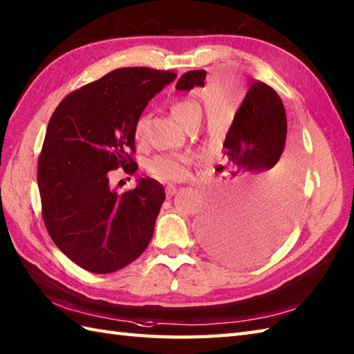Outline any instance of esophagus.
Segmentation results:
<instances>
[{"label": "esophagus", "instance_id": "1", "mask_svg": "<svg viewBox=\"0 0 354 354\" xmlns=\"http://www.w3.org/2000/svg\"><path fill=\"white\" fill-rule=\"evenodd\" d=\"M178 193L176 185H167V196H173V194Z\"/></svg>", "mask_w": 354, "mask_h": 354}]
</instances>
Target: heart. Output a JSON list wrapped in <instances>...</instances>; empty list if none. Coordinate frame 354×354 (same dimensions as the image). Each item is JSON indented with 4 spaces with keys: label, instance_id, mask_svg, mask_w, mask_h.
I'll return each mask as SVG.
<instances>
[{
    "label": "heart",
    "instance_id": "heart-1",
    "mask_svg": "<svg viewBox=\"0 0 354 354\" xmlns=\"http://www.w3.org/2000/svg\"><path fill=\"white\" fill-rule=\"evenodd\" d=\"M194 114H201V106L193 100H179L173 103L171 115L176 122L184 127L189 122L190 117ZM146 118L140 117L133 126V138L137 142H141L142 135H145ZM192 156L187 153H158L153 155L147 161V171L156 178L158 181L164 183H179L189 176L190 173Z\"/></svg>",
    "mask_w": 354,
    "mask_h": 354
}]
</instances>
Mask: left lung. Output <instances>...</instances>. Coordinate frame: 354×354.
Here are the masks:
<instances>
[{"instance_id": "obj_1", "label": "left lung", "mask_w": 354, "mask_h": 354, "mask_svg": "<svg viewBox=\"0 0 354 354\" xmlns=\"http://www.w3.org/2000/svg\"><path fill=\"white\" fill-rule=\"evenodd\" d=\"M205 76L204 70L185 73L176 89L204 88ZM286 135L288 118L280 95L257 80L248 89L223 141L222 198L207 209L198 227L202 243L216 257L252 265L283 242L290 223L289 208L269 199L268 190L278 176Z\"/></svg>"}]
</instances>
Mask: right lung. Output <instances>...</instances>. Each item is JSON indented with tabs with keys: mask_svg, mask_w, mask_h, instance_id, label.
I'll list each match as a JSON object with an SVG mask.
<instances>
[{
	"mask_svg": "<svg viewBox=\"0 0 354 354\" xmlns=\"http://www.w3.org/2000/svg\"><path fill=\"white\" fill-rule=\"evenodd\" d=\"M175 79L146 66L118 68L66 95L50 118L37 164L44 223L59 250L89 272L127 266L153 236L164 187L146 176L118 194L109 173L137 170L135 122Z\"/></svg>",
	"mask_w": 354,
	"mask_h": 354,
	"instance_id": "add662e5",
	"label": "right lung"
}]
</instances>
